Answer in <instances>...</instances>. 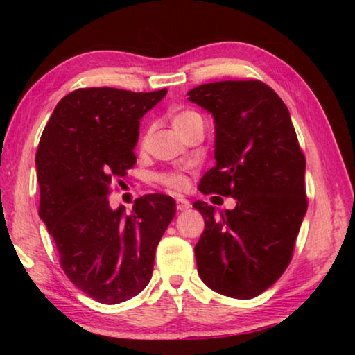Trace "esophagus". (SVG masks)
Listing matches in <instances>:
<instances>
[{"label": "esophagus", "instance_id": "esophagus-1", "mask_svg": "<svg viewBox=\"0 0 355 355\" xmlns=\"http://www.w3.org/2000/svg\"><path fill=\"white\" fill-rule=\"evenodd\" d=\"M191 208V202L183 199V197H180V199H177V209L178 211H186V209Z\"/></svg>", "mask_w": 355, "mask_h": 355}]
</instances>
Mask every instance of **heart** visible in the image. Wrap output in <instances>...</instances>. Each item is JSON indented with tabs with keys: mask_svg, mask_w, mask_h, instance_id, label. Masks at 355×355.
I'll list each match as a JSON object with an SVG mask.
<instances>
[{
	"mask_svg": "<svg viewBox=\"0 0 355 355\" xmlns=\"http://www.w3.org/2000/svg\"><path fill=\"white\" fill-rule=\"evenodd\" d=\"M196 119H200V116L194 111H189V110H183V111H178L172 116V125L173 128H175L178 133L182 131L183 128L188 127L191 122H194ZM147 136L146 135L142 137L141 141V146H144L147 141ZM156 180L161 184H164L166 188L173 189V191H182L186 188V184H188V180L183 175V173H178V172H166V173H159V175H156Z\"/></svg>",
	"mask_w": 355,
	"mask_h": 355,
	"instance_id": "heart-1",
	"label": "heart"
}]
</instances>
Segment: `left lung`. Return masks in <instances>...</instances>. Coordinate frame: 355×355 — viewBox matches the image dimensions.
<instances>
[{
	"instance_id": "obj_1",
	"label": "left lung",
	"mask_w": 355,
	"mask_h": 355,
	"mask_svg": "<svg viewBox=\"0 0 355 355\" xmlns=\"http://www.w3.org/2000/svg\"><path fill=\"white\" fill-rule=\"evenodd\" d=\"M188 100L214 117L216 166L199 189L236 199L219 214L207 202L192 205L205 219L194 248L197 271L211 290L252 299L291 261L307 211L305 156L288 107L268 84L208 83L191 89Z\"/></svg>"
}]
</instances>
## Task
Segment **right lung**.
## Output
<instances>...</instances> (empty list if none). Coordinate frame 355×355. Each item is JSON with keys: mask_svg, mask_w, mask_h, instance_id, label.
<instances>
[{"mask_svg": "<svg viewBox=\"0 0 355 355\" xmlns=\"http://www.w3.org/2000/svg\"><path fill=\"white\" fill-rule=\"evenodd\" d=\"M167 89H76L59 101L42 133L35 167L39 216L71 284L101 304H120L152 279L155 252L175 216V200L147 194L133 209H112V183L136 163L144 114Z\"/></svg>", "mask_w": 355, "mask_h": 355, "instance_id": "add662e5", "label": "right lung"}]
</instances>
